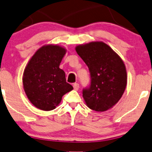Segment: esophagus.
<instances>
[{"label":"esophagus","instance_id":"obj_1","mask_svg":"<svg viewBox=\"0 0 152 152\" xmlns=\"http://www.w3.org/2000/svg\"><path fill=\"white\" fill-rule=\"evenodd\" d=\"M73 86L74 90H78L79 88V84H77V83H74V84H73Z\"/></svg>","mask_w":152,"mask_h":152}]
</instances>
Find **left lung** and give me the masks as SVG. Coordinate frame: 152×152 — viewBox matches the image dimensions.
I'll list each match as a JSON object with an SVG mask.
<instances>
[{
	"mask_svg": "<svg viewBox=\"0 0 152 152\" xmlns=\"http://www.w3.org/2000/svg\"><path fill=\"white\" fill-rule=\"evenodd\" d=\"M76 51L90 73V85L82 92L86 105L97 112L110 109L120 100L127 84V73L122 59L102 42L81 45Z\"/></svg>",
	"mask_w": 152,
	"mask_h": 152,
	"instance_id": "8db88e82",
	"label": "left lung"
}]
</instances>
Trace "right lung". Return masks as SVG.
I'll return each mask as SVG.
<instances>
[{
	"instance_id": "right-lung-1",
	"label": "right lung",
	"mask_w": 152,
	"mask_h": 152,
	"mask_svg": "<svg viewBox=\"0 0 152 152\" xmlns=\"http://www.w3.org/2000/svg\"><path fill=\"white\" fill-rule=\"evenodd\" d=\"M66 49L58 45L42 46L34 53L25 68L24 89L31 104L42 110H54L62 96L73 88L66 82L59 68Z\"/></svg>"
}]
</instances>
